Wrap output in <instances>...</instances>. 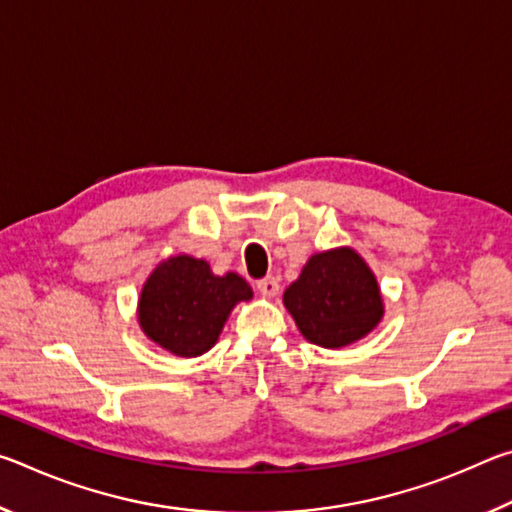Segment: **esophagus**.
<instances>
[{
    "mask_svg": "<svg viewBox=\"0 0 512 512\" xmlns=\"http://www.w3.org/2000/svg\"><path fill=\"white\" fill-rule=\"evenodd\" d=\"M257 289H259V293H262V296L273 298V296H277V293H280V282H277V277L268 275V277H264V280L257 282Z\"/></svg>",
    "mask_w": 512,
    "mask_h": 512,
    "instance_id": "34e87169",
    "label": "esophagus"
}]
</instances>
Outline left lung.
<instances>
[{
  "label": "left lung",
  "mask_w": 512,
  "mask_h": 512,
  "mask_svg": "<svg viewBox=\"0 0 512 512\" xmlns=\"http://www.w3.org/2000/svg\"><path fill=\"white\" fill-rule=\"evenodd\" d=\"M282 302L300 334L327 350L361 341L384 318L377 277L350 246L311 255Z\"/></svg>",
  "instance_id": "left-lung-1"
}]
</instances>
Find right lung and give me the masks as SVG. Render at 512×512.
I'll return each mask as SVG.
<instances>
[{"instance_id": "add662e5", "label": "right lung", "mask_w": 512, "mask_h": 512, "mask_svg": "<svg viewBox=\"0 0 512 512\" xmlns=\"http://www.w3.org/2000/svg\"><path fill=\"white\" fill-rule=\"evenodd\" d=\"M250 298L253 289L241 275H214L205 259L173 255L146 277L137 320L162 350L192 359L214 348L230 311Z\"/></svg>"}]
</instances>
